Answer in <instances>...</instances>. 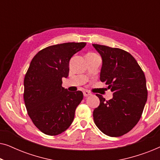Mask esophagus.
I'll return each instance as SVG.
<instances>
[{
    "label": "esophagus",
    "instance_id": "obj_1",
    "mask_svg": "<svg viewBox=\"0 0 160 160\" xmlns=\"http://www.w3.org/2000/svg\"><path fill=\"white\" fill-rule=\"evenodd\" d=\"M83 93H84V97H88L89 95H92V94L89 92H88V91H84Z\"/></svg>",
    "mask_w": 160,
    "mask_h": 160
}]
</instances>
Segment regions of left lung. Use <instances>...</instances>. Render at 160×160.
<instances>
[{"mask_svg":"<svg viewBox=\"0 0 160 160\" xmlns=\"http://www.w3.org/2000/svg\"><path fill=\"white\" fill-rule=\"evenodd\" d=\"M92 46L102 58L100 79L113 92V98L107 101L101 95H96L100 105L93 111L94 122L106 135L122 136L132 130L141 117L148 95L145 75L128 52L103 45Z\"/></svg>","mask_w":160,"mask_h":160,"instance_id":"1","label":"left lung"}]
</instances>
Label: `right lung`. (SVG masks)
<instances>
[{"instance_id": "add662e5", "label": "right lung", "mask_w": 160, "mask_h": 160, "mask_svg": "<svg viewBox=\"0 0 160 160\" xmlns=\"http://www.w3.org/2000/svg\"><path fill=\"white\" fill-rule=\"evenodd\" d=\"M86 43H64L48 47L37 53L24 79V100L35 126L46 135L64 132L73 121L82 91L69 92L62 78L69 73V61Z\"/></svg>"}]
</instances>
